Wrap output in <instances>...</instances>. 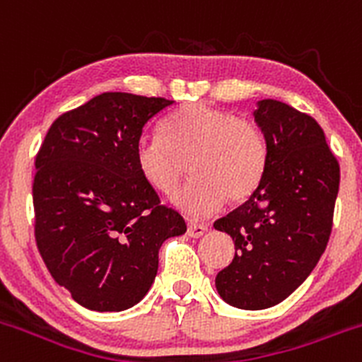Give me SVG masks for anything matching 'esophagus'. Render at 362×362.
Returning <instances> with one entry per match:
<instances>
[{"label":"esophagus","mask_w":362,"mask_h":362,"mask_svg":"<svg viewBox=\"0 0 362 362\" xmlns=\"http://www.w3.org/2000/svg\"><path fill=\"white\" fill-rule=\"evenodd\" d=\"M209 230V225H204V223H188V235L189 238H200L204 235L206 232Z\"/></svg>","instance_id":"1"}]
</instances>
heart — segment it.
Wrapping results in <instances>:
<instances>
[{"label": "heart", "mask_w": 362, "mask_h": 362, "mask_svg": "<svg viewBox=\"0 0 362 362\" xmlns=\"http://www.w3.org/2000/svg\"><path fill=\"white\" fill-rule=\"evenodd\" d=\"M185 163L192 181L176 204L189 216L202 218L220 209L227 197L243 202L257 192L269 163V146L252 121L188 103L163 121L160 137L142 139L135 148L139 174L162 195L176 192Z\"/></svg>", "instance_id": "obj_1"}]
</instances>
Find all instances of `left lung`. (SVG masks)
I'll return each mask as SVG.
<instances>
[{"label":"left lung","instance_id":"1","mask_svg":"<svg viewBox=\"0 0 362 362\" xmlns=\"http://www.w3.org/2000/svg\"><path fill=\"white\" fill-rule=\"evenodd\" d=\"M257 105L269 146L266 176L243 206L214 221L235 243L216 291L241 310L274 306L310 276L327 246L339 188V163L320 124L278 100Z\"/></svg>","mask_w":362,"mask_h":362}]
</instances>
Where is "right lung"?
Masks as SVG:
<instances>
[{
	"label": "right lung",
	"mask_w": 362,
	"mask_h": 362,
	"mask_svg": "<svg viewBox=\"0 0 362 362\" xmlns=\"http://www.w3.org/2000/svg\"><path fill=\"white\" fill-rule=\"evenodd\" d=\"M174 100L102 93L61 114L35 158L38 252L56 284L95 311H123L148 294L165 239L186 232L139 174L135 148Z\"/></svg>",
	"instance_id": "right-lung-1"
}]
</instances>
